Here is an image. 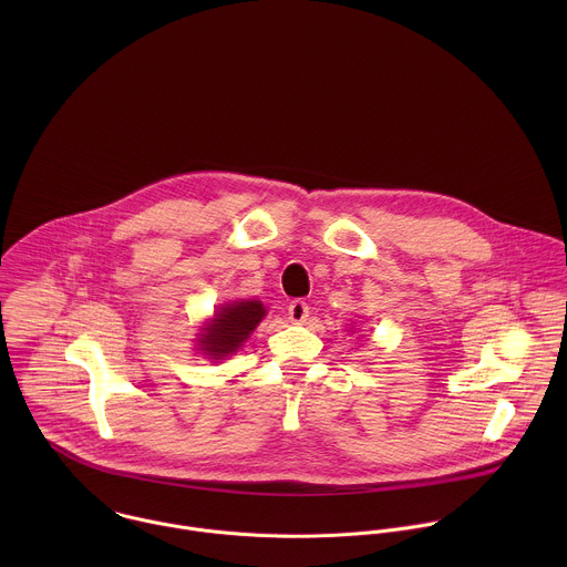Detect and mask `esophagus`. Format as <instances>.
<instances>
[{
    "mask_svg": "<svg viewBox=\"0 0 567 567\" xmlns=\"http://www.w3.org/2000/svg\"><path fill=\"white\" fill-rule=\"evenodd\" d=\"M310 317V308L306 301L301 299H295L290 306H288V319L295 324L306 323Z\"/></svg>",
    "mask_w": 567,
    "mask_h": 567,
    "instance_id": "1",
    "label": "esophagus"
}]
</instances>
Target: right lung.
Instances as JSON below:
<instances>
[{"instance_id":"add662e5","label":"right lung","mask_w":567,"mask_h":567,"mask_svg":"<svg viewBox=\"0 0 567 567\" xmlns=\"http://www.w3.org/2000/svg\"><path fill=\"white\" fill-rule=\"evenodd\" d=\"M264 317L266 308L261 301L250 299L227 303L218 308L214 319L200 329L198 349L212 360H225L243 347Z\"/></svg>"}]
</instances>
